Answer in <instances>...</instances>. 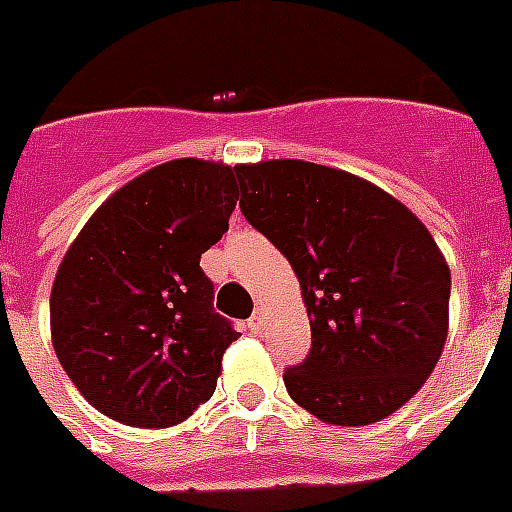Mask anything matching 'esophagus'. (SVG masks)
I'll return each mask as SVG.
<instances>
[{"instance_id":"obj_1","label":"esophagus","mask_w":512,"mask_h":512,"mask_svg":"<svg viewBox=\"0 0 512 512\" xmlns=\"http://www.w3.org/2000/svg\"><path fill=\"white\" fill-rule=\"evenodd\" d=\"M248 329H251V332H261V329H264V313H261V310H256V313L248 318Z\"/></svg>"}]
</instances>
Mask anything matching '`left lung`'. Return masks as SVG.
Instances as JSON below:
<instances>
[{"instance_id":"left-lung-1","label":"left lung","mask_w":512,"mask_h":512,"mask_svg":"<svg viewBox=\"0 0 512 512\" xmlns=\"http://www.w3.org/2000/svg\"><path fill=\"white\" fill-rule=\"evenodd\" d=\"M240 210L294 267L313 345L288 394L337 426L391 416L424 386L448 334L451 270L402 202L343 169L280 159L234 167Z\"/></svg>"}]
</instances>
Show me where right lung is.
I'll list each match as a JSON object with an SVG mask.
<instances>
[{
	"instance_id": "1",
	"label": "right lung",
	"mask_w": 512,
	"mask_h": 512,
	"mask_svg": "<svg viewBox=\"0 0 512 512\" xmlns=\"http://www.w3.org/2000/svg\"><path fill=\"white\" fill-rule=\"evenodd\" d=\"M232 167L175 159L118 188L72 242L51 291L53 348L113 421L161 429L213 397L240 337L215 313L202 253L237 205Z\"/></svg>"
}]
</instances>
